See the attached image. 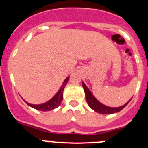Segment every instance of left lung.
<instances>
[{
  "label": "left lung",
  "instance_id": "1",
  "mask_svg": "<svg viewBox=\"0 0 148 148\" xmlns=\"http://www.w3.org/2000/svg\"><path fill=\"white\" fill-rule=\"evenodd\" d=\"M82 86H83V88L84 90V92H85L86 100H87V104H89V106L93 110H95L97 113H101V114H111V113H117V112H119L125 107H126L127 104L130 102V101L131 100L130 99L127 103H126L125 104L121 106V107H119V108H109V107H107V106L104 105V104H101L99 101L92 95V94L89 90L87 86L84 84V82L82 83Z\"/></svg>",
  "mask_w": 148,
  "mask_h": 148
}]
</instances>
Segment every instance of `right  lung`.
I'll return each instance as SVG.
<instances>
[{
    "label": "right lung",
    "instance_id": "obj_1",
    "mask_svg": "<svg viewBox=\"0 0 148 148\" xmlns=\"http://www.w3.org/2000/svg\"><path fill=\"white\" fill-rule=\"evenodd\" d=\"M69 78H70V77H67V78L65 79L64 82V83H63L62 86H61V88H60L59 91L57 92V94L55 95L53 99H50V100H49V101H47V102H46V103H44V104H36V105H35V104H29V103L27 102V101H25V102L27 103L29 106H30V107H32V108H35V109L38 110L49 111V110H52L55 109V108H56L57 107H58V106L60 105V104H61V101H62L63 91H64V89L66 84H67Z\"/></svg>",
    "mask_w": 148,
    "mask_h": 148
}]
</instances>
